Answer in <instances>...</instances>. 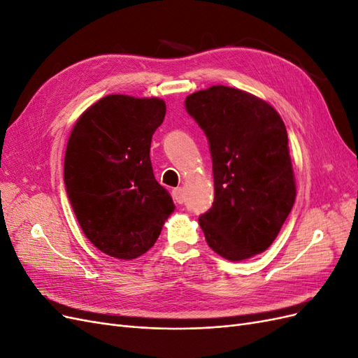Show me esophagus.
Segmentation results:
<instances>
[{
  "mask_svg": "<svg viewBox=\"0 0 358 358\" xmlns=\"http://www.w3.org/2000/svg\"><path fill=\"white\" fill-rule=\"evenodd\" d=\"M173 199H175L176 203L182 204L183 201H185V196H183V188H175L173 189Z\"/></svg>",
  "mask_w": 358,
  "mask_h": 358,
  "instance_id": "esophagus-1",
  "label": "esophagus"
}]
</instances>
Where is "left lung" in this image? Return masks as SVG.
<instances>
[{"label": "left lung", "mask_w": 358, "mask_h": 358, "mask_svg": "<svg viewBox=\"0 0 358 358\" xmlns=\"http://www.w3.org/2000/svg\"><path fill=\"white\" fill-rule=\"evenodd\" d=\"M209 140L215 200L199 218L212 251L242 262L273 243L296 201L287 128L273 106L230 86L187 96Z\"/></svg>", "instance_id": "8db88e82"}]
</instances>
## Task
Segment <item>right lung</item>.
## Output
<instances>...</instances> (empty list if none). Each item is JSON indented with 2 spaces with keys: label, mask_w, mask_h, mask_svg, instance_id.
Wrapping results in <instances>:
<instances>
[{
  "label": "right lung",
  "mask_w": 358,
  "mask_h": 358,
  "mask_svg": "<svg viewBox=\"0 0 358 358\" xmlns=\"http://www.w3.org/2000/svg\"><path fill=\"white\" fill-rule=\"evenodd\" d=\"M164 116L157 96L112 94L90 106L70 133L64 180L71 208L90 242L110 257L143 255L175 210L149 157Z\"/></svg>",
  "instance_id": "1"
}]
</instances>
